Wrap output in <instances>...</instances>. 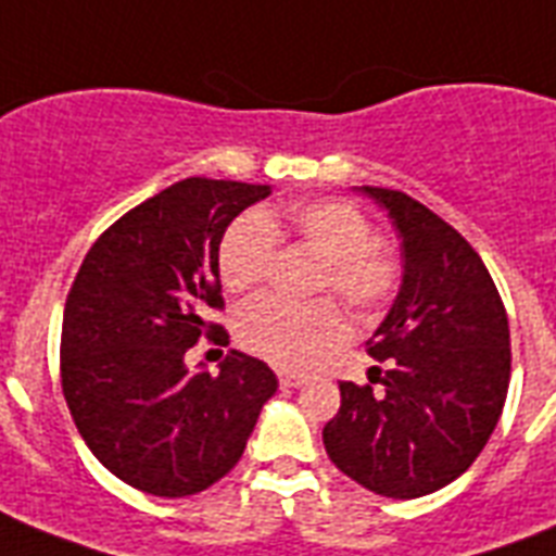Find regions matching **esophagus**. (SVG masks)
<instances>
[{"label": "esophagus", "instance_id": "esophagus-1", "mask_svg": "<svg viewBox=\"0 0 556 556\" xmlns=\"http://www.w3.org/2000/svg\"><path fill=\"white\" fill-rule=\"evenodd\" d=\"M305 380H308V375H303V371H279V383L286 389L303 387Z\"/></svg>", "mask_w": 556, "mask_h": 556}]
</instances>
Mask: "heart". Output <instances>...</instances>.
I'll list each match as a JSON object with an SVG mask.
<instances>
[{"mask_svg": "<svg viewBox=\"0 0 556 556\" xmlns=\"http://www.w3.org/2000/svg\"><path fill=\"white\" fill-rule=\"evenodd\" d=\"M279 242L320 256L314 288L371 317L395 296L404 265L395 244L375 236L369 216L343 199H305L279 213H244L218 242V277L227 291L248 294L268 279ZM349 323L331 300L288 305L256 300L236 317V338L251 355L282 369H305L346 338Z\"/></svg>", "mask_w": 556, "mask_h": 556, "instance_id": "b5f03b06", "label": "heart"}]
</instances>
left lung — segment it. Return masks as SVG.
Returning a JSON list of instances; mask_svg holds the SVG:
<instances>
[{"mask_svg":"<svg viewBox=\"0 0 556 556\" xmlns=\"http://www.w3.org/2000/svg\"><path fill=\"white\" fill-rule=\"evenodd\" d=\"M361 192L395 222L404 282L366 340L383 369L371 366L364 387L340 383L323 444L366 491L415 500L458 479L491 439L510 380L508 314L482 256L456 227L401 190Z\"/></svg>","mask_w":556,"mask_h":556,"instance_id":"1","label":"left lung"}]
</instances>
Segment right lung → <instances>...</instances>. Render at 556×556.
<instances>
[{
    "label": "right lung",
    "mask_w": 556,
    "mask_h": 556,
    "mask_svg": "<svg viewBox=\"0 0 556 556\" xmlns=\"http://www.w3.org/2000/svg\"><path fill=\"white\" fill-rule=\"evenodd\" d=\"M268 185L185 178L91 244L65 296L60 380L77 432L106 470L152 496H192L233 470L277 375L230 349L218 375L185 355L227 346L218 242Z\"/></svg>",
    "instance_id": "1"
}]
</instances>
